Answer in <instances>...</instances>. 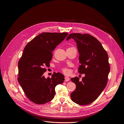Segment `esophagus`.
Wrapping results in <instances>:
<instances>
[{"mask_svg":"<svg viewBox=\"0 0 124 124\" xmlns=\"http://www.w3.org/2000/svg\"><path fill=\"white\" fill-rule=\"evenodd\" d=\"M69 80H70L69 78H68V77H65V81L68 82V81H69Z\"/></svg>","mask_w":124,"mask_h":124,"instance_id":"1","label":"esophagus"}]
</instances>
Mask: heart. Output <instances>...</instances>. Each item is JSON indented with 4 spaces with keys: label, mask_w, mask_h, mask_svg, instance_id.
I'll use <instances>...</instances> for the list:
<instances>
[{
    "label": "heart",
    "mask_w": 124,
    "mask_h": 124,
    "mask_svg": "<svg viewBox=\"0 0 124 124\" xmlns=\"http://www.w3.org/2000/svg\"><path fill=\"white\" fill-rule=\"evenodd\" d=\"M62 71H63V72H65V73H68V72H69L68 69H67V68H63V69H62Z\"/></svg>",
    "instance_id": "heart-1"
}]
</instances>
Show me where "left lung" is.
<instances>
[{
    "label": "left lung",
    "instance_id": "obj_1",
    "mask_svg": "<svg viewBox=\"0 0 124 124\" xmlns=\"http://www.w3.org/2000/svg\"><path fill=\"white\" fill-rule=\"evenodd\" d=\"M70 39L76 41L79 53L78 72L85 75L81 81L78 77L71 78L76 85L71 98L78 104L87 105L97 99L107 84L110 70L108 55L99 41L89 34L73 33L66 40Z\"/></svg>",
    "mask_w": 124,
    "mask_h": 124
}]
</instances>
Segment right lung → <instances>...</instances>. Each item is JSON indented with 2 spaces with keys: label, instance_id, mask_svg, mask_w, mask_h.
I'll return each mask as SVG.
<instances>
[{
  "label": "right lung",
  "instance_id": "right-lung-1",
  "mask_svg": "<svg viewBox=\"0 0 124 124\" xmlns=\"http://www.w3.org/2000/svg\"><path fill=\"white\" fill-rule=\"evenodd\" d=\"M67 32H43L35 37L25 47L18 63V82L27 98L43 104L54 98L55 88L65 80L61 73L54 72L50 78L43 73L50 66L52 52L68 36Z\"/></svg>",
  "mask_w": 124,
  "mask_h": 124
}]
</instances>
